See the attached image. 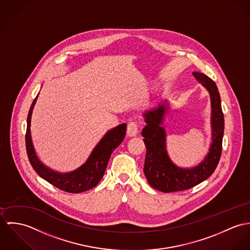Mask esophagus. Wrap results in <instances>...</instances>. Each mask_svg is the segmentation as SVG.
Masks as SVG:
<instances>
[{
	"instance_id": "obj_1",
	"label": "esophagus",
	"mask_w": 250,
	"mask_h": 250,
	"mask_svg": "<svg viewBox=\"0 0 250 250\" xmlns=\"http://www.w3.org/2000/svg\"><path fill=\"white\" fill-rule=\"evenodd\" d=\"M138 133V125L136 122H131L127 125V135L129 137H134Z\"/></svg>"
}]
</instances>
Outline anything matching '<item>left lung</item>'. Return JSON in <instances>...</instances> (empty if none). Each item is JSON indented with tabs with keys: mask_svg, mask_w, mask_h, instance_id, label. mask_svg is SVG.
<instances>
[{
	"mask_svg": "<svg viewBox=\"0 0 250 250\" xmlns=\"http://www.w3.org/2000/svg\"><path fill=\"white\" fill-rule=\"evenodd\" d=\"M193 75L208 91L211 101L212 142L209 152L198 165L192 167L176 166L167 154V133L163 126L165 116L169 108L167 101L143 114L146 124L142 130L146 148L144 173L151 187L164 193L184 191L207 179L216 169L222 154L224 118L218 87L202 73L194 72Z\"/></svg>",
	"mask_w": 250,
	"mask_h": 250,
	"instance_id": "1",
	"label": "left lung"
}]
</instances>
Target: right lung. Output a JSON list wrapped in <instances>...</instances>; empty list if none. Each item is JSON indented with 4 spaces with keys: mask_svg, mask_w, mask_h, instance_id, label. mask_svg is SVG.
Segmentation results:
<instances>
[{
    "mask_svg": "<svg viewBox=\"0 0 250 250\" xmlns=\"http://www.w3.org/2000/svg\"><path fill=\"white\" fill-rule=\"evenodd\" d=\"M38 95L31 104L28 111L26 133L27 153L33 169L40 177L56 188L68 193L79 194L94 188L103 178L112 152L124 141L126 133V124L119 125L108 130L94 147L83 165L69 172H58L40 161L33 146L30 134V122Z\"/></svg>",
    "mask_w": 250,
    "mask_h": 250,
    "instance_id": "obj_1",
    "label": "right lung"
}]
</instances>
